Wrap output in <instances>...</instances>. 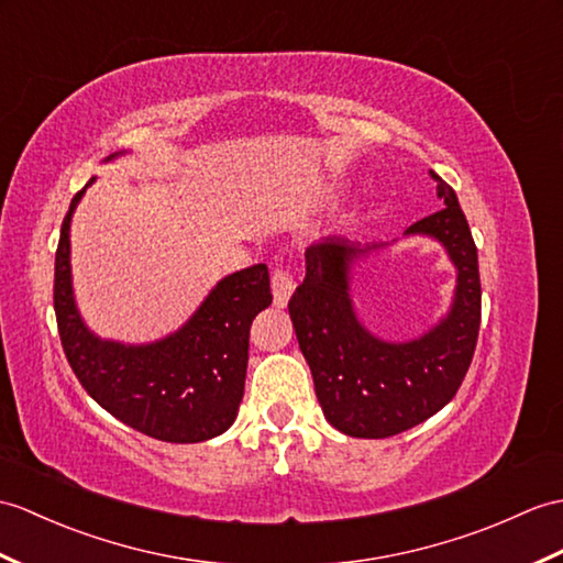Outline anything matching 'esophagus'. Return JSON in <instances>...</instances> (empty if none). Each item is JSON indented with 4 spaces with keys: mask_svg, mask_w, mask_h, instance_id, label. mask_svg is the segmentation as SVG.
Wrapping results in <instances>:
<instances>
[{
    "mask_svg": "<svg viewBox=\"0 0 563 563\" xmlns=\"http://www.w3.org/2000/svg\"><path fill=\"white\" fill-rule=\"evenodd\" d=\"M271 287H273V299H276V305H278V307H285L287 299L292 297L297 283H295V278H292V273L280 266V268H276V273H273Z\"/></svg>",
    "mask_w": 563,
    "mask_h": 563,
    "instance_id": "esophagus-1",
    "label": "esophagus"
}]
</instances>
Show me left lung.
<instances>
[{"label": "left lung", "mask_w": 563, "mask_h": 563, "mask_svg": "<svg viewBox=\"0 0 563 563\" xmlns=\"http://www.w3.org/2000/svg\"><path fill=\"white\" fill-rule=\"evenodd\" d=\"M431 177L443 208L405 234L441 242L459 271L453 305L434 329L408 343H386L364 329L350 297V266L382 244L360 246L343 238L309 246L307 276L287 305L325 420L347 437L386 439L429 420L461 388L475 355L482 317L477 246L459 196L437 173Z\"/></svg>", "instance_id": "obj_1"}]
</instances>
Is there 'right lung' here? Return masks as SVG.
Wrapping results in <instances>:
<instances>
[{"label":"right lung","instance_id":"obj_1","mask_svg":"<svg viewBox=\"0 0 563 563\" xmlns=\"http://www.w3.org/2000/svg\"><path fill=\"white\" fill-rule=\"evenodd\" d=\"M84 191L64 216L55 256L57 329L76 378L100 408L146 437L199 443L222 434L244 396L250 325L273 302L266 264L222 278L194 317L163 341H102L86 329L71 290L69 228Z\"/></svg>","mask_w":563,"mask_h":563}]
</instances>
